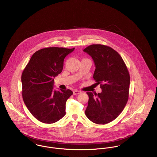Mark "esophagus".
<instances>
[{
    "label": "esophagus",
    "mask_w": 157,
    "mask_h": 157,
    "mask_svg": "<svg viewBox=\"0 0 157 157\" xmlns=\"http://www.w3.org/2000/svg\"><path fill=\"white\" fill-rule=\"evenodd\" d=\"M73 94H74V95H78V94H80V93H81V91H78V90H74V91H73Z\"/></svg>",
    "instance_id": "esophagus-1"
}]
</instances>
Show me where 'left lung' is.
<instances>
[{
  "label": "left lung",
  "mask_w": 157,
  "mask_h": 157,
  "mask_svg": "<svg viewBox=\"0 0 157 157\" xmlns=\"http://www.w3.org/2000/svg\"><path fill=\"white\" fill-rule=\"evenodd\" d=\"M83 51L94 61L93 78L102 89L101 93L87 92L89 99L85 113L91 122L106 124L119 116L128 102L129 71L121 56L109 46L92 44Z\"/></svg>",
  "instance_id": "left-lung-1"
}]
</instances>
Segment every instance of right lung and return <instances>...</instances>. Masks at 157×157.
<instances>
[{
	"label": "right lung",
	"mask_w": 157,
	"mask_h": 157,
	"mask_svg": "<svg viewBox=\"0 0 157 157\" xmlns=\"http://www.w3.org/2000/svg\"><path fill=\"white\" fill-rule=\"evenodd\" d=\"M75 48L41 49L31 56L21 75L23 99L38 121L53 123L66 114V103L73 94L70 90L56 91L54 78L61 73L65 57Z\"/></svg>",
	"instance_id": "right-lung-1"
}]
</instances>
